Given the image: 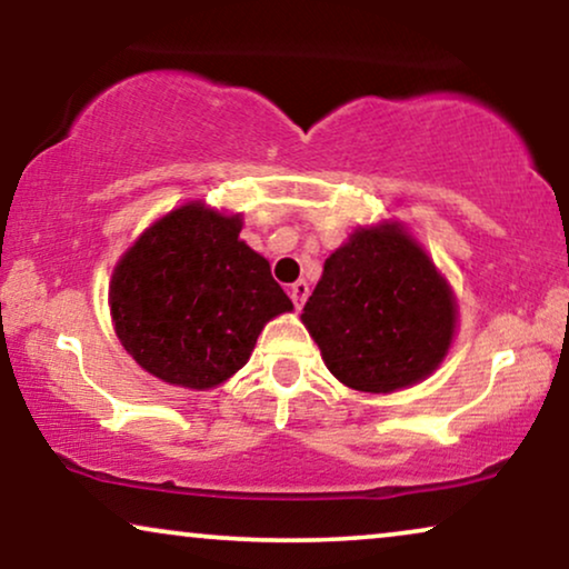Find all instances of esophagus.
Segmentation results:
<instances>
[{"mask_svg":"<svg viewBox=\"0 0 569 569\" xmlns=\"http://www.w3.org/2000/svg\"><path fill=\"white\" fill-rule=\"evenodd\" d=\"M308 282H302V279H298V282L290 287V298L295 302V308H302V302L308 300Z\"/></svg>","mask_w":569,"mask_h":569,"instance_id":"1","label":"esophagus"}]
</instances>
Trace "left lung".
I'll list each match as a JSON object with an SVG mask.
<instances>
[{
	"instance_id": "1",
	"label": "left lung",
	"mask_w": 569,
	"mask_h": 569,
	"mask_svg": "<svg viewBox=\"0 0 569 569\" xmlns=\"http://www.w3.org/2000/svg\"><path fill=\"white\" fill-rule=\"evenodd\" d=\"M302 323L341 383L391 393L438 370L456 331V298L401 224L357 228L323 263Z\"/></svg>"
}]
</instances>
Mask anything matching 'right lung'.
Returning a JSON list of instances; mask_svg holds the SVG:
<instances>
[{
    "mask_svg": "<svg viewBox=\"0 0 569 569\" xmlns=\"http://www.w3.org/2000/svg\"><path fill=\"white\" fill-rule=\"evenodd\" d=\"M240 228V214L191 201L150 224L116 263V337L150 376L193 391L220 386L248 362L263 326L292 310Z\"/></svg>",
    "mask_w": 569,
    "mask_h": 569,
    "instance_id": "1",
    "label": "right lung"
}]
</instances>
